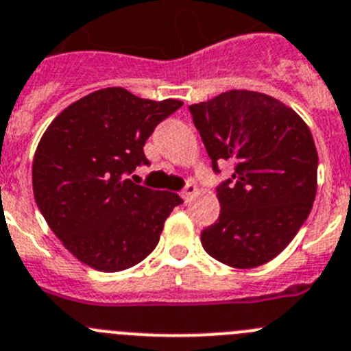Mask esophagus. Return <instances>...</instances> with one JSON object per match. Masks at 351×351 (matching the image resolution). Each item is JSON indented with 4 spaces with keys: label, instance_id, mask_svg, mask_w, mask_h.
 Wrapping results in <instances>:
<instances>
[{
    "label": "esophagus",
    "instance_id": "obj_1",
    "mask_svg": "<svg viewBox=\"0 0 351 351\" xmlns=\"http://www.w3.org/2000/svg\"><path fill=\"white\" fill-rule=\"evenodd\" d=\"M195 193H197V186L193 184V182H188V184L184 186V189H182V198H184L186 202H189Z\"/></svg>",
    "mask_w": 351,
    "mask_h": 351
}]
</instances>
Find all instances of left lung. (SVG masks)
I'll list each match as a JSON object with an SVG mask.
<instances>
[{"mask_svg": "<svg viewBox=\"0 0 351 351\" xmlns=\"http://www.w3.org/2000/svg\"><path fill=\"white\" fill-rule=\"evenodd\" d=\"M193 123L219 173V219L202 231L208 256L231 268H256L291 243L313 207L318 154L308 125L266 94L230 90L189 106Z\"/></svg>", "mask_w": 351, "mask_h": 351, "instance_id": "obj_1", "label": "left lung"}]
</instances>
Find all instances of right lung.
Masks as SVG:
<instances>
[{
  "label": "right lung",
  "instance_id": "1",
  "mask_svg": "<svg viewBox=\"0 0 351 351\" xmlns=\"http://www.w3.org/2000/svg\"><path fill=\"white\" fill-rule=\"evenodd\" d=\"M181 101H149L111 86L67 106L34 153L33 191L50 230L76 259L99 271H121L158 245L178 193L127 179L149 165L144 144Z\"/></svg>",
  "mask_w": 351,
  "mask_h": 351
}]
</instances>
